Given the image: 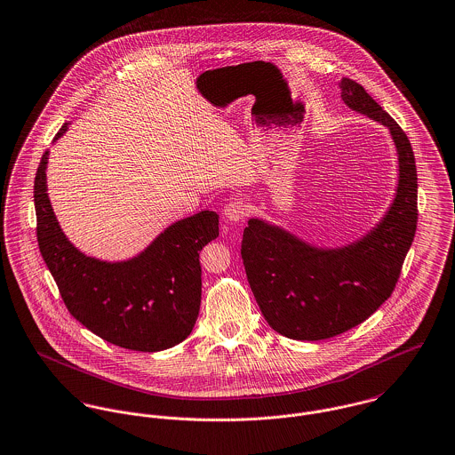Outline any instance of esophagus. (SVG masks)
<instances>
[{
  "label": "esophagus",
  "instance_id": "34e87169",
  "mask_svg": "<svg viewBox=\"0 0 455 455\" xmlns=\"http://www.w3.org/2000/svg\"><path fill=\"white\" fill-rule=\"evenodd\" d=\"M224 215L228 220L231 222H240L242 219H245L247 215V204L242 198H235L231 202H228V205L224 207Z\"/></svg>",
  "mask_w": 455,
  "mask_h": 455
}]
</instances>
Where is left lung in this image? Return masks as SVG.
<instances>
[{"mask_svg":"<svg viewBox=\"0 0 455 455\" xmlns=\"http://www.w3.org/2000/svg\"><path fill=\"white\" fill-rule=\"evenodd\" d=\"M340 88L351 109L391 130L398 193L377 229L340 250L309 247L259 219L248 220L242 259L250 289L269 327L295 340L331 339L373 315L396 287L417 229V168L407 133L360 83L342 78Z\"/></svg>","mask_w":455,"mask_h":455,"instance_id":"8db88e82","label":"left lung"}]
</instances>
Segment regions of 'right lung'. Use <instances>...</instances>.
Masks as SVG:
<instances>
[{"label":"right lung","mask_w":455,"mask_h":455,"mask_svg":"<svg viewBox=\"0 0 455 455\" xmlns=\"http://www.w3.org/2000/svg\"><path fill=\"white\" fill-rule=\"evenodd\" d=\"M46 164L48 151L35 177L36 238L68 311L124 349L153 353L182 342L200 313V250L219 236V215L204 210L170 226L139 257L100 262L83 255L60 231L46 195Z\"/></svg>","instance_id":"right-lung-1"}]
</instances>
